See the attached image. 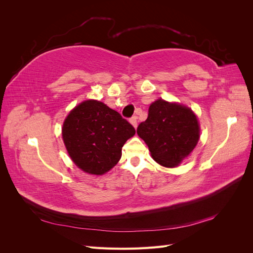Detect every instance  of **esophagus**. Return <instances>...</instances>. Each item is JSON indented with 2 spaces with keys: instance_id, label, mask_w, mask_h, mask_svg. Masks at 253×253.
Listing matches in <instances>:
<instances>
[{
  "instance_id": "esophagus-1",
  "label": "esophagus",
  "mask_w": 253,
  "mask_h": 253,
  "mask_svg": "<svg viewBox=\"0 0 253 253\" xmlns=\"http://www.w3.org/2000/svg\"><path fill=\"white\" fill-rule=\"evenodd\" d=\"M129 122H131V125L136 128L137 127V117L136 116H134V117H132L131 119H129Z\"/></svg>"
}]
</instances>
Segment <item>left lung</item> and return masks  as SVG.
<instances>
[{"instance_id": "8db88e82", "label": "left lung", "mask_w": 253, "mask_h": 253, "mask_svg": "<svg viewBox=\"0 0 253 253\" xmlns=\"http://www.w3.org/2000/svg\"><path fill=\"white\" fill-rule=\"evenodd\" d=\"M137 134L158 165L176 168L195 149L201 126L189 106L159 98L150 104L148 118L137 127Z\"/></svg>"}]
</instances>
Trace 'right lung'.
I'll return each mask as SVG.
<instances>
[{
	"mask_svg": "<svg viewBox=\"0 0 253 253\" xmlns=\"http://www.w3.org/2000/svg\"><path fill=\"white\" fill-rule=\"evenodd\" d=\"M135 128L105 103L88 99L68 113L62 139L68 156L80 170L103 175L118 164L121 149Z\"/></svg>",
	"mask_w": 253,
	"mask_h": 253,
	"instance_id": "1",
	"label": "right lung"
}]
</instances>
